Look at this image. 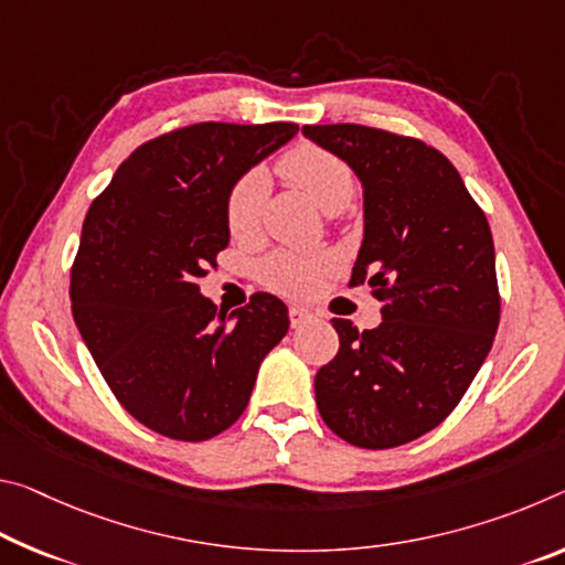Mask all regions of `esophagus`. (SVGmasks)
<instances>
[{"instance_id": "obj_1", "label": "esophagus", "mask_w": 565, "mask_h": 565, "mask_svg": "<svg viewBox=\"0 0 565 565\" xmlns=\"http://www.w3.org/2000/svg\"><path fill=\"white\" fill-rule=\"evenodd\" d=\"M289 319H291V327H303L307 321H311V311H307L303 307H291L289 309Z\"/></svg>"}]
</instances>
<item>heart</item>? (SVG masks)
I'll use <instances>...</instances> for the list:
<instances>
[{
	"instance_id": "obj_1",
	"label": "heart",
	"mask_w": 565,
	"mask_h": 565,
	"mask_svg": "<svg viewBox=\"0 0 565 565\" xmlns=\"http://www.w3.org/2000/svg\"><path fill=\"white\" fill-rule=\"evenodd\" d=\"M279 170L286 181L299 185L311 195L321 211L342 213L352 203L356 185L354 175L342 158L319 146H297L279 160ZM268 181L262 170H250L231 188L226 199V223L234 236L254 234L266 203ZM319 262L289 250L271 254L262 266L264 279L284 291H303L315 284Z\"/></svg>"
}]
</instances>
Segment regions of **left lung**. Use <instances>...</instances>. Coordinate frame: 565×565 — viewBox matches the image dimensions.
<instances>
[{
	"label": "left lung",
	"mask_w": 565,
	"mask_h": 565,
	"mask_svg": "<svg viewBox=\"0 0 565 565\" xmlns=\"http://www.w3.org/2000/svg\"><path fill=\"white\" fill-rule=\"evenodd\" d=\"M362 183L364 236L352 286L382 301V324L331 319L339 352L315 377L331 433L366 450L417 440L450 415L495 339V248L455 166L423 140L364 125H307Z\"/></svg>",
	"instance_id": "obj_1"
}]
</instances>
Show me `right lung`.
Returning <instances> with one entry per match:
<instances>
[{
	"instance_id": "1",
	"label": "right lung",
	"mask_w": 565,
	"mask_h": 565,
	"mask_svg": "<svg viewBox=\"0 0 565 565\" xmlns=\"http://www.w3.org/2000/svg\"><path fill=\"white\" fill-rule=\"evenodd\" d=\"M299 125L199 122L132 150L89 205L70 281L73 317L120 405L156 433L201 443L246 409L289 309L256 294L218 309L199 289L228 246L226 199Z\"/></svg>"
}]
</instances>
